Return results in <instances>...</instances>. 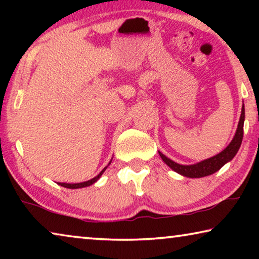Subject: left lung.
I'll list each match as a JSON object with an SVG mask.
<instances>
[{"mask_svg": "<svg viewBox=\"0 0 259 259\" xmlns=\"http://www.w3.org/2000/svg\"><path fill=\"white\" fill-rule=\"evenodd\" d=\"M243 123H244V105H242V109H241V116L239 120L238 128H236L235 135L232 142L229 144L225 150H223L221 153H218L217 155L212 157H209L207 160H203L201 162H198L195 164H179L177 162L170 160L169 157H166L163 153L159 152L161 159L163 160L164 163L171 168L177 174L182 175V176H185L188 178H201L209 176V175H212L219 169L222 168L223 165L226 164L227 162H230L233 157L236 155L239 148L241 146V143H242L243 138Z\"/></svg>", "mask_w": 259, "mask_h": 259, "instance_id": "1", "label": "left lung"}]
</instances>
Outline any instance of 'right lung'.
Here are the masks:
<instances>
[{
  "instance_id": "add662e5",
  "label": "right lung",
  "mask_w": 259,
  "mask_h": 259,
  "mask_svg": "<svg viewBox=\"0 0 259 259\" xmlns=\"http://www.w3.org/2000/svg\"><path fill=\"white\" fill-rule=\"evenodd\" d=\"M111 162H112V160L109 161L108 165L111 164ZM108 165L105 166V168L102 170V171H100V172L97 175V176L94 177V178H91V179H89V181H87V182H82V183H74V184H69V183H57V184H58V185H60V186H63V187L72 188V190H73V188H82V187L90 186V185H93V184H95L96 182H97L100 177H102V175L104 174L105 170L107 169V166H108Z\"/></svg>"
}]
</instances>
